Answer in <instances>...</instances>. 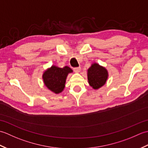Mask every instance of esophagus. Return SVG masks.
Returning <instances> with one entry per match:
<instances>
[{"label":"esophagus","instance_id":"34e87169","mask_svg":"<svg viewBox=\"0 0 148 148\" xmlns=\"http://www.w3.org/2000/svg\"><path fill=\"white\" fill-rule=\"evenodd\" d=\"M73 70L75 72H79L81 71V67H74V68H73Z\"/></svg>","mask_w":148,"mask_h":148}]
</instances>
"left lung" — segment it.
I'll return each instance as SVG.
<instances>
[{
	"instance_id": "obj_1",
	"label": "left lung",
	"mask_w": 148,
	"mask_h": 148,
	"mask_svg": "<svg viewBox=\"0 0 148 148\" xmlns=\"http://www.w3.org/2000/svg\"><path fill=\"white\" fill-rule=\"evenodd\" d=\"M108 73L105 68L97 64H93L88 70V79L93 89L102 86L108 79Z\"/></svg>"
}]
</instances>
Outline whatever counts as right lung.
<instances>
[{
  "instance_id": "add662e5",
  "label": "right lung",
  "mask_w": 148,
  "mask_h": 148,
  "mask_svg": "<svg viewBox=\"0 0 148 148\" xmlns=\"http://www.w3.org/2000/svg\"><path fill=\"white\" fill-rule=\"evenodd\" d=\"M72 72V70L68 66H65L64 68L52 66L44 72L42 76L44 82L50 90L55 93H59L64 88L68 74Z\"/></svg>"
}]
</instances>
